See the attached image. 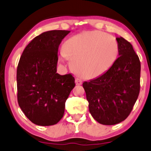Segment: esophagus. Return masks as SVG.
Segmentation results:
<instances>
[{
	"label": "esophagus",
	"instance_id": "esophagus-1",
	"mask_svg": "<svg viewBox=\"0 0 151 151\" xmlns=\"http://www.w3.org/2000/svg\"><path fill=\"white\" fill-rule=\"evenodd\" d=\"M82 80L81 78H77L76 79V85H81L82 84Z\"/></svg>",
	"mask_w": 151,
	"mask_h": 151
}]
</instances>
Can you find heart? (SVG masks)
I'll return each mask as SVG.
<instances>
[{"label":"heart","instance_id":"1","mask_svg":"<svg viewBox=\"0 0 151 151\" xmlns=\"http://www.w3.org/2000/svg\"><path fill=\"white\" fill-rule=\"evenodd\" d=\"M119 50L114 37L101 31H89L68 39L63 44L60 58H67L78 74L94 78L114 65Z\"/></svg>","mask_w":151,"mask_h":151}]
</instances>
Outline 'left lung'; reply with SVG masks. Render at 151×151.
Masks as SVG:
<instances>
[{
  "instance_id": "obj_1",
  "label": "left lung",
  "mask_w": 151,
  "mask_h": 151,
  "mask_svg": "<svg viewBox=\"0 0 151 151\" xmlns=\"http://www.w3.org/2000/svg\"><path fill=\"white\" fill-rule=\"evenodd\" d=\"M119 58L103 75L83 83L88 109L95 120L113 125L129 116L140 92V62L132 45L116 38Z\"/></svg>"
}]
</instances>
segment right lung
I'll use <instances>...</instances> for the list:
<instances>
[{
	"label": "right lung",
	"mask_w": 151,
	"mask_h": 151,
	"mask_svg": "<svg viewBox=\"0 0 151 151\" xmlns=\"http://www.w3.org/2000/svg\"><path fill=\"white\" fill-rule=\"evenodd\" d=\"M70 31L52 30L34 38L23 51L17 68V99L27 118L40 126L55 124L75 86L70 74L57 73L59 45Z\"/></svg>",
	"instance_id": "add662e5"
}]
</instances>
